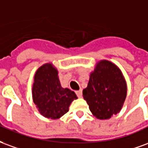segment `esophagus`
<instances>
[{
  "label": "esophagus",
  "instance_id": "1",
  "mask_svg": "<svg viewBox=\"0 0 148 148\" xmlns=\"http://www.w3.org/2000/svg\"><path fill=\"white\" fill-rule=\"evenodd\" d=\"M75 93H76V95H77V96H78L79 98H81L82 97V90L81 89L79 90H76V91H75Z\"/></svg>",
  "mask_w": 148,
  "mask_h": 148
}]
</instances>
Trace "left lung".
<instances>
[{
    "instance_id": "left-lung-1",
    "label": "left lung",
    "mask_w": 148,
    "mask_h": 148,
    "mask_svg": "<svg viewBox=\"0 0 148 148\" xmlns=\"http://www.w3.org/2000/svg\"><path fill=\"white\" fill-rule=\"evenodd\" d=\"M126 95L127 84L121 69L107 60L99 61L83 90L92 114L98 119H110L121 111Z\"/></svg>"
}]
</instances>
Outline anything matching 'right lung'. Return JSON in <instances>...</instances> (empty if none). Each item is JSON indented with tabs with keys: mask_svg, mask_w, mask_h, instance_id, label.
<instances>
[{
	"mask_svg": "<svg viewBox=\"0 0 148 148\" xmlns=\"http://www.w3.org/2000/svg\"><path fill=\"white\" fill-rule=\"evenodd\" d=\"M32 98L43 117L56 120L69 111L70 104L77 96L69 88H63L58 69L51 63L39 67L34 76Z\"/></svg>",
	"mask_w": 148,
	"mask_h": 148,
	"instance_id": "right-lung-1",
	"label": "right lung"
}]
</instances>
